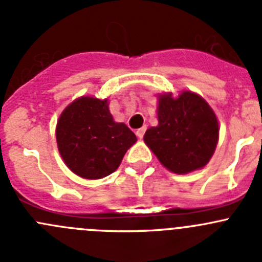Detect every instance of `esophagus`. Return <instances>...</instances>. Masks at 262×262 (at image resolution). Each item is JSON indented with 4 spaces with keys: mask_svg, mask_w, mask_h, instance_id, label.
Instances as JSON below:
<instances>
[{
    "mask_svg": "<svg viewBox=\"0 0 262 262\" xmlns=\"http://www.w3.org/2000/svg\"><path fill=\"white\" fill-rule=\"evenodd\" d=\"M146 130H147V126H142V128L137 129V132H136L137 137H138L139 139H142V138H143L144 133H146Z\"/></svg>",
    "mask_w": 262,
    "mask_h": 262,
    "instance_id": "obj_1",
    "label": "esophagus"
}]
</instances>
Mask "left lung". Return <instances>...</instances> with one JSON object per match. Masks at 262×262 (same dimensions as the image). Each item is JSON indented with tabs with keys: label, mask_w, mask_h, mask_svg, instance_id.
Listing matches in <instances>:
<instances>
[{
	"label": "left lung",
	"mask_w": 262,
	"mask_h": 262,
	"mask_svg": "<svg viewBox=\"0 0 262 262\" xmlns=\"http://www.w3.org/2000/svg\"><path fill=\"white\" fill-rule=\"evenodd\" d=\"M158 125L147 129L144 143L171 172L185 175L212 158L219 137L216 116L208 102L191 91L178 97L158 96Z\"/></svg>",
	"instance_id": "obj_1"
}]
</instances>
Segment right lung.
<instances>
[{
    "mask_svg": "<svg viewBox=\"0 0 262 262\" xmlns=\"http://www.w3.org/2000/svg\"><path fill=\"white\" fill-rule=\"evenodd\" d=\"M58 150L72 172L89 180L113 173L137 137L116 123L107 99L82 96L68 105L55 129Z\"/></svg>",
    "mask_w": 262,
    "mask_h": 262,
    "instance_id": "right-lung-1",
    "label": "right lung"
}]
</instances>
